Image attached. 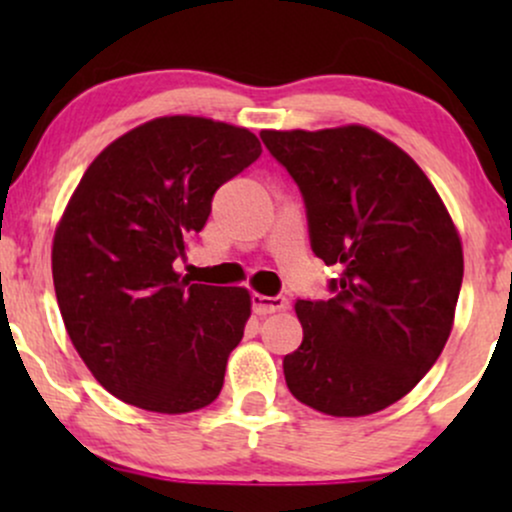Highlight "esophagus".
Here are the masks:
<instances>
[{
    "label": "esophagus",
    "mask_w": 512,
    "mask_h": 512,
    "mask_svg": "<svg viewBox=\"0 0 512 512\" xmlns=\"http://www.w3.org/2000/svg\"><path fill=\"white\" fill-rule=\"evenodd\" d=\"M286 305H289V301H286L284 296H262V293H255V296H252V310H255L257 315L279 313Z\"/></svg>",
    "instance_id": "esophagus-1"
}]
</instances>
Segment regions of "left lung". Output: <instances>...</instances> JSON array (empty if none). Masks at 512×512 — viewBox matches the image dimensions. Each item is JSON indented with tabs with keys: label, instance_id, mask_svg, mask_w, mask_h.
I'll list each match as a JSON object with an SVG mask.
<instances>
[{
	"label": "left lung",
	"instance_id": "8db88e82",
	"mask_svg": "<svg viewBox=\"0 0 512 512\" xmlns=\"http://www.w3.org/2000/svg\"><path fill=\"white\" fill-rule=\"evenodd\" d=\"M301 190L327 301H298L303 342L284 356L291 395L330 416H366L419 383L448 342L462 245L436 187L368 127L260 134Z\"/></svg>",
	"mask_w": 512,
	"mask_h": 512
}]
</instances>
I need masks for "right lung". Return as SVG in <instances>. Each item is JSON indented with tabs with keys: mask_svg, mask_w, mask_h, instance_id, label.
Returning <instances> with one entry per match:
<instances>
[{
	"mask_svg": "<svg viewBox=\"0 0 512 512\" xmlns=\"http://www.w3.org/2000/svg\"><path fill=\"white\" fill-rule=\"evenodd\" d=\"M262 154L248 129L158 117L115 139L69 199L52 279L74 349L110 395L158 414L219 397L250 293L175 272L216 190Z\"/></svg>",
	"mask_w": 512,
	"mask_h": 512,
	"instance_id": "add662e5",
	"label": "right lung"
}]
</instances>
